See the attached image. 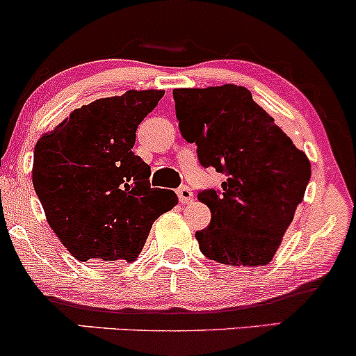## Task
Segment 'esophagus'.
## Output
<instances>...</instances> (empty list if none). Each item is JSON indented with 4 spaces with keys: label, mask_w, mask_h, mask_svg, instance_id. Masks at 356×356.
<instances>
[{
    "label": "esophagus",
    "mask_w": 356,
    "mask_h": 356,
    "mask_svg": "<svg viewBox=\"0 0 356 356\" xmlns=\"http://www.w3.org/2000/svg\"><path fill=\"white\" fill-rule=\"evenodd\" d=\"M177 193H178L179 202L181 204H190L193 200V193L188 186H179V188L177 190Z\"/></svg>",
    "instance_id": "obj_1"
}]
</instances>
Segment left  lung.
Returning <instances> with one entry per match:
<instances>
[{"label": "left lung", "instance_id": "1", "mask_svg": "<svg viewBox=\"0 0 356 356\" xmlns=\"http://www.w3.org/2000/svg\"><path fill=\"white\" fill-rule=\"evenodd\" d=\"M183 138L204 168L225 175L221 188L200 190L211 225L195 233L200 252L226 266H266L302 204L310 161L245 87L175 89Z\"/></svg>", "mask_w": 356, "mask_h": 356}]
</instances>
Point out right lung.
Segmentation results:
<instances>
[{
  "mask_svg": "<svg viewBox=\"0 0 356 356\" xmlns=\"http://www.w3.org/2000/svg\"><path fill=\"white\" fill-rule=\"evenodd\" d=\"M163 90H127L75 109L34 149L32 183L51 229L76 260H131L152 222L178 204L152 188L151 168L131 151L135 131Z\"/></svg>",
  "mask_w": 356,
  "mask_h": 356,
  "instance_id": "obj_1",
  "label": "right lung"
}]
</instances>
